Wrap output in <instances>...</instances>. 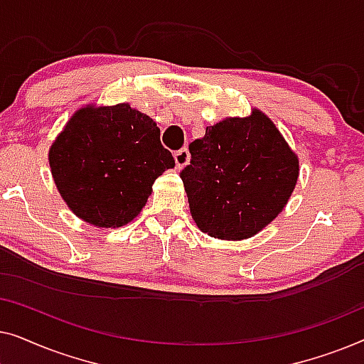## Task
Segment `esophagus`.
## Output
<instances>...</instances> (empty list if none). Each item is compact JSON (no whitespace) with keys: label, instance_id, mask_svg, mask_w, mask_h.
Segmentation results:
<instances>
[{"label":"esophagus","instance_id":"1","mask_svg":"<svg viewBox=\"0 0 364 364\" xmlns=\"http://www.w3.org/2000/svg\"><path fill=\"white\" fill-rule=\"evenodd\" d=\"M173 159H176V167L181 171L188 164V159H191V154H188L187 149H181V151H177L173 154Z\"/></svg>","mask_w":364,"mask_h":364}]
</instances>
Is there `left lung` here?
I'll return each instance as SVG.
<instances>
[{"instance_id":"8db88e82","label":"left lung","mask_w":364,"mask_h":364,"mask_svg":"<svg viewBox=\"0 0 364 364\" xmlns=\"http://www.w3.org/2000/svg\"><path fill=\"white\" fill-rule=\"evenodd\" d=\"M181 172L193 222L218 240H245L275 220L290 200L300 161L270 117H225L208 126Z\"/></svg>"}]
</instances>
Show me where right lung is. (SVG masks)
<instances>
[{"instance_id": "right-lung-1", "label": "right lung", "mask_w": 364, "mask_h": 364, "mask_svg": "<svg viewBox=\"0 0 364 364\" xmlns=\"http://www.w3.org/2000/svg\"><path fill=\"white\" fill-rule=\"evenodd\" d=\"M48 161L69 210L97 228L132 222L156 178L176 166L157 124L127 102L79 107L53 141Z\"/></svg>"}]
</instances>
